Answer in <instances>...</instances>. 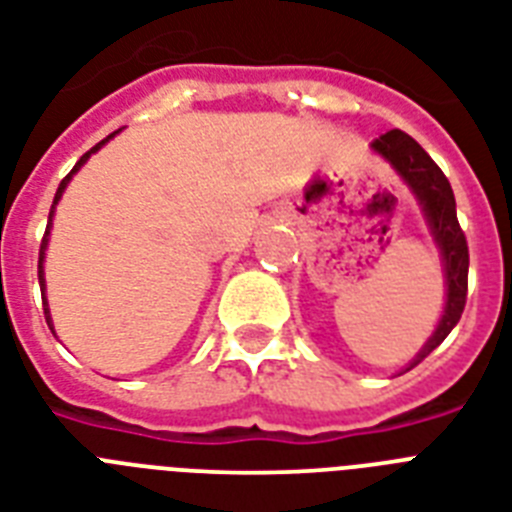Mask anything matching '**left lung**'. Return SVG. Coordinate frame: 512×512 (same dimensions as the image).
I'll return each mask as SVG.
<instances>
[{"label": "left lung", "mask_w": 512, "mask_h": 512, "mask_svg": "<svg viewBox=\"0 0 512 512\" xmlns=\"http://www.w3.org/2000/svg\"><path fill=\"white\" fill-rule=\"evenodd\" d=\"M371 149L376 155L384 157L397 170V176L410 186L423 215H426V223H429L431 234H434V242L442 252L444 263L447 302H444L442 321H439L429 342L423 344L421 352L407 363L405 371H410L447 339V334L458 326L460 315H463L465 294H468V242H465L463 228L458 223L455 194H452L450 181L413 136L394 128V131H386L384 136H378Z\"/></svg>", "instance_id": "1"}]
</instances>
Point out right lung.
Returning a JSON list of instances; mask_svg holds the SVG:
<instances>
[{"label": "right lung", "mask_w": 512, "mask_h": 512, "mask_svg": "<svg viewBox=\"0 0 512 512\" xmlns=\"http://www.w3.org/2000/svg\"><path fill=\"white\" fill-rule=\"evenodd\" d=\"M115 134H118V131H115ZM115 134H110V136H107V139H102V141H99L97 147H91V149H89V152H86V155H83V157H81V160H78V162H76V168L70 170L68 176L62 178V181H60V189H57V194H54L52 210H49V223H47V234H44V239H41V249H39V284H41V299H44V315H47V323H49V328H52V315H49V305H47V294H44V292H47V281H44V252H47V244H49V228H52V215H54V205H57V202H60V197H62V191L68 189V184H70V178L76 176L78 170H81V165H83V162L89 160V157H91V155H94V152H97V149H102V147H105L107 141H110V139H112V136H115ZM52 334H54V331H52Z\"/></svg>", "instance_id": "obj_1"}]
</instances>
